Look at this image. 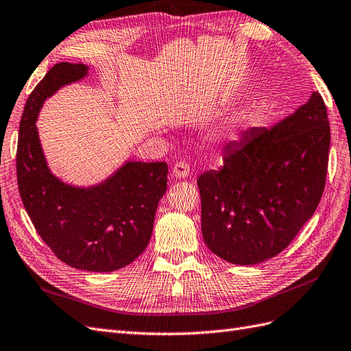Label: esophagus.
<instances>
[{
	"label": "esophagus",
	"instance_id": "34e87169",
	"mask_svg": "<svg viewBox=\"0 0 351 351\" xmlns=\"http://www.w3.org/2000/svg\"><path fill=\"white\" fill-rule=\"evenodd\" d=\"M189 174H191V167L184 160H178L173 167V176L176 178H186Z\"/></svg>",
	"mask_w": 351,
	"mask_h": 351
}]
</instances>
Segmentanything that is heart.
<instances>
[{"mask_svg":"<svg viewBox=\"0 0 351 351\" xmlns=\"http://www.w3.org/2000/svg\"><path fill=\"white\" fill-rule=\"evenodd\" d=\"M246 124H248V119L242 118V119H234L233 122H230L229 125L226 127V130L223 131V137L229 141H234L241 137V132L245 130Z\"/></svg>","mask_w":351,"mask_h":351,"instance_id":"b5f03b06","label":"heart"}]
</instances>
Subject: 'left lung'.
Masks as SVG:
<instances>
[{
	"label": "left lung",
	"mask_w": 351,
	"mask_h": 351,
	"mask_svg": "<svg viewBox=\"0 0 351 351\" xmlns=\"http://www.w3.org/2000/svg\"><path fill=\"white\" fill-rule=\"evenodd\" d=\"M329 145L326 106L315 91L270 130L251 128L227 147L219 171L197 178L208 248L239 266L285 250L320 202Z\"/></svg>",
	"instance_id": "obj_1"
}]
</instances>
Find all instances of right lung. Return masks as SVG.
Here are the masks:
<instances>
[{
	"mask_svg": "<svg viewBox=\"0 0 351 351\" xmlns=\"http://www.w3.org/2000/svg\"><path fill=\"white\" fill-rule=\"evenodd\" d=\"M87 73L82 63H58L31 93L19 127L17 186L34 227L56 257L80 270L113 271L146 250L167 191L168 165L127 160L90 187L66 184L50 171L35 125L38 113L47 97Z\"/></svg>",
	"mask_w": 351,
	"mask_h": 351,
	"instance_id": "obj_1",
	"label": "right lung"
}]
</instances>
